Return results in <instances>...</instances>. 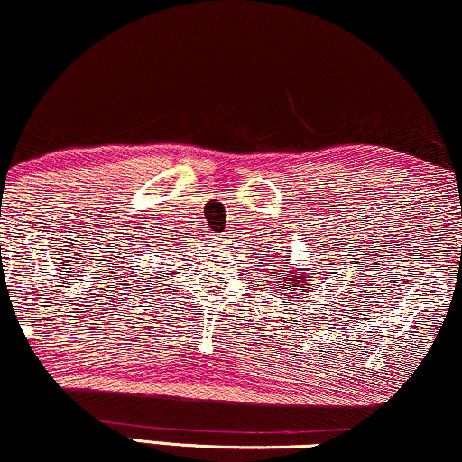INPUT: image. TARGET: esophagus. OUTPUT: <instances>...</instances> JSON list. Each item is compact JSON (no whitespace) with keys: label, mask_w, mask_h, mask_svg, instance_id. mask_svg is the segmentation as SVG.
<instances>
[{"label":"esophagus","mask_w":462,"mask_h":462,"mask_svg":"<svg viewBox=\"0 0 462 462\" xmlns=\"http://www.w3.org/2000/svg\"><path fill=\"white\" fill-rule=\"evenodd\" d=\"M222 237H226V236H222Z\"/></svg>","instance_id":"34e87169"}]
</instances>
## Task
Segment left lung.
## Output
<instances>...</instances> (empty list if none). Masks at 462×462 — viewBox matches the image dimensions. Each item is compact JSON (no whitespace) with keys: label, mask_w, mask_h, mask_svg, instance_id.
<instances>
[{"label":"left lung","mask_w":462,"mask_h":462,"mask_svg":"<svg viewBox=\"0 0 462 462\" xmlns=\"http://www.w3.org/2000/svg\"><path fill=\"white\" fill-rule=\"evenodd\" d=\"M282 261H284V263H282L281 270H278V272H281L282 276H278V282H282V284H284L282 289H289V291H295L293 287H300V282H304V281H301V278H306V276L301 274V272L293 270L291 265H289V257H284ZM281 277L283 278L282 282L280 281ZM310 289H312V287H304V289H301V293L310 291ZM287 295H289V293H287ZM289 298H293V295H289ZM289 301H291V300H289Z\"/></svg>","instance_id":"8db88e82"}]
</instances>
